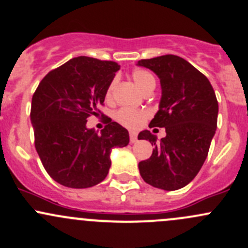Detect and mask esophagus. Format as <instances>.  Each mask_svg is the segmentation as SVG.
Listing matches in <instances>:
<instances>
[{
    "instance_id": "esophagus-1",
    "label": "esophagus",
    "mask_w": 248,
    "mask_h": 248,
    "mask_svg": "<svg viewBox=\"0 0 248 248\" xmlns=\"http://www.w3.org/2000/svg\"><path fill=\"white\" fill-rule=\"evenodd\" d=\"M129 140H131L132 144H134V142H137V140H138L137 133H135V132H131V133H129Z\"/></svg>"
}]
</instances>
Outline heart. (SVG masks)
Here are the masks:
<instances>
[{
  "label": "heart",
  "instance_id": "b5f03b06",
  "mask_svg": "<svg viewBox=\"0 0 248 248\" xmlns=\"http://www.w3.org/2000/svg\"><path fill=\"white\" fill-rule=\"evenodd\" d=\"M133 80H134L135 85L139 88L141 91H145L146 89L151 87H155V77L152 76V74H150L148 71L142 69H137L133 71L132 74ZM114 83H111L109 85L108 91H107V96L110 97L111 91H113ZM148 114L147 111L141 110V109H134V108H120L119 110L114 114V119L116 120V122H119L121 126L126 127L129 129H138L140 126H142V124L147 119Z\"/></svg>",
  "mask_w": 248,
  "mask_h": 248
}]
</instances>
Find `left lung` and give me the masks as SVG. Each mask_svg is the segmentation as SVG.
<instances>
[{"label": "left lung", "instance_id": "8db88e82", "mask_svg": "<svg viewBox=\"0 0 248 248\" xmlns=\"http://www.w3.org/2000/svg\"><path fill=\"white\" fill-rule=\"evenodd\" d=\"M137 65L160 79L159 110L150 127L166 132L160 140L150 131L139 133L138 139L155 146L152 155L139 163L140 174L158 189L178 190L196 177L207 158L217 124V100L208 78L181 57L166 54Z\"/></svg>", "mask_w": 248, "mask_h": 248}]
</instances>
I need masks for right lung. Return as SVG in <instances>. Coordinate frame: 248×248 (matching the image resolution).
<instances>
[{
    "mask_svg": "<svg viewBox=\"0 0 248 248\" xmlns=\"http://www.w3.org/2000/svg\"><path fill=\"white\" fill-rule=\"evenodd\" d=\"M119 70L115 62L77 57L49 71L36 88L31 108L35 148L57 183L74 189L101 183L111 150L128 145V131L109 117L101 133L87 127Z\"/></svg>",
    "mask_w": 248,
    "mask_h": 248,
    "instance_id": "right-lung-1",
    "label": "right lung"
}]
</instances>
